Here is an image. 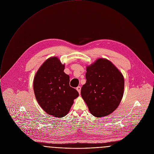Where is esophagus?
Returning <instances> with one entry per match:
<instances>
[{"label": "esophagus", "instance_id": "34e87169", "mask_svg": "<svg viewBox=\"0 0 154 154\" xmlns=\"http://www.w3.org/2000/svg\"><path fill=\"white\" fill-rule=\"evenodd\" d=\"M76 89H77V91L79 92V94H80V91H81V87L80 86H78L77 88H76Z\"/></svg>", "mask_w": 154, "mask_h": 154}]
</instances>
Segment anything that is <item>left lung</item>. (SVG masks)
<instances>
[{"instance_id": "obj_1", "label": "left lung", "mask_w": 154, "mask_h": 154, "mask_svg": "<svg viewBox=\"0 0 154 154\" xmlns=\"http://www.w3.org/2000/svg\"><path fill=\"white\" fill-rule=\"evenodd\" d=\"M86 82L81 95L91 113L95 117L107 116L119 106L124 94V79L109 60L98 59L87 66Z\"/></svg>"}]
</instances>
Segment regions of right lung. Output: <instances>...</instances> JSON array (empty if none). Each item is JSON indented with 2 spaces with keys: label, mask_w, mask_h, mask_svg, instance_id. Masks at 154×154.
Here are the masks:
<instances>
[{
  "label": "right lung",
  "mask_w": 154,
  "mask_h": 154,
  "mask_svg": "<svg viewBox=\"0 0 154 154\" xmlns=\"http://www.w3.org/2000/svg\"><path fill=\"white\" fill-rule=\"evenodd\" d=\"M64 68L57 57H50L39 68L33 80L34 93L39 106L56 118L66 115L79 96L77 90L69 86V77L63 72Z\"/></svg>",
  "instance_id": "add662e5"
}]
</instances>
